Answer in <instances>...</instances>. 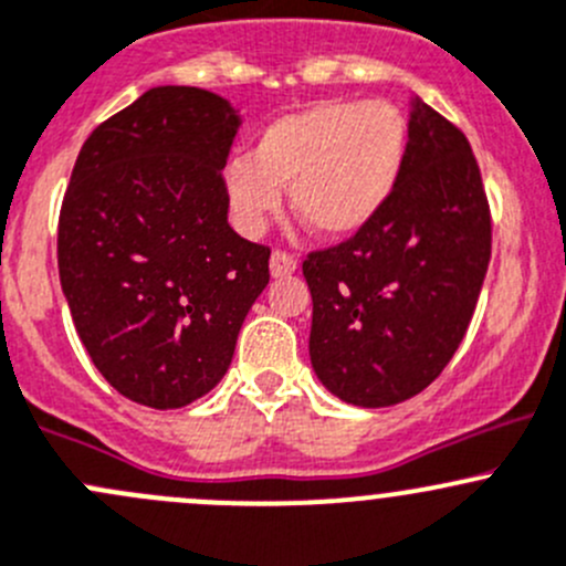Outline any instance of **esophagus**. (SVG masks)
Here are the masks:
<instances>
[{
	"mask_svg": "<svg viewBox=\"0 0 566 566\" xmlns=\"http://www.w3.org/2000/svg\"><path fill=\"white\" fill-rule=\"evenodd\" d=\"M270 270H272V277L291 275V272L296 270V259L291 253H285V250H275L270 259Z\"/></svg>",
	"mask_w": 566,
	"mask_h": 566,
	"instance_id": "34e87169",
	"label": "esophagus"
}]
</instances>
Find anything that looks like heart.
Here are the masks:
<instances>
[{"mask_svg": "<svg viewBox=\"0 0 566 566\" xmlns=\"http://www.w3.org/2000/svg\"><path fill=\"white\" fill-rule=\"evenodd\" d=\"M410 128L388 101H316L261 128L250 156L222 167V195L233 222L255 237L291 211L322 239L366 231L399 187Z\"/></svg>", "mask_w": 566, "mask_h": 566, "instance_id": "heart-1", "label": "heart"}]
</instances>
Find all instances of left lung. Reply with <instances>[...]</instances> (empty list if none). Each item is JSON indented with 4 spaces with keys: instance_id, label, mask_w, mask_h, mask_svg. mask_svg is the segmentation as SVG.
I'll return each instance as SVG.
<instances>
[{
    "instance_id": "obj_1",
    "label": "left lung",
    "mask_w": 566,
    "mask_h": 566,
    "mask_svg": "<svg viewBox=\"0 0 566 566\" xmlns=\"http://www.w3.org/2000/svg\"><path fill=\"white\" fill-rule=\"evenodd\" d=\"M492 220L465 134L412 101L399 187L366 231L313 250L311 363L357 407H390L440 377L471 324Z\"/></svg>"
}]
</instances>
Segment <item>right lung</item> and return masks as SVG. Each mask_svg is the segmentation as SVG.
I'll list each match as a JSON object with an SVG mask.
<instances>
[{
  "instance_id": "right-lung-1",
  "label": "right lung",
  "mask_w": 566,
  "mask_h": 566,
  "mask_svg": "<svg viewBox=\"0 0 566 566\" xmlns=\"http://www.w3.org/2000/svg\"><path fill=\"white\" fill-rule=\"evenodd\" d=\"M239 115L200 87H150L93 128L57 228L71 318L106 382L176 410L231 366L270 283V248L228 226L222 167Z\"/></svg>"
}]
</instances>
